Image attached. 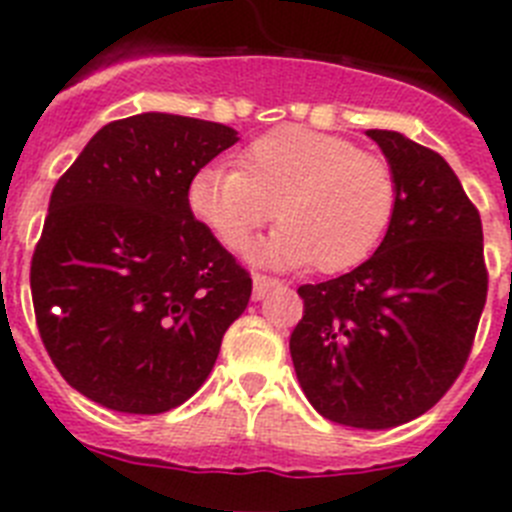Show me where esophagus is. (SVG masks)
<instances>
[{
  "label": "esophagus",
  "instance_id": "34e87169",
  "mask_svg": "<svg viewBox=\"0 0 512 512\" xmlns=\"http://www.w3.org/2000/svg\"><path fill=\"white\" fill-rule=\"evenodd\" d=\"M279 279L277 277H266V274H256L253 277V300H264L266 295H269L271 289L279 287Z\"/></svg>",
  "mask_w": 512,
  "mask_h": 512
}]
</instances>
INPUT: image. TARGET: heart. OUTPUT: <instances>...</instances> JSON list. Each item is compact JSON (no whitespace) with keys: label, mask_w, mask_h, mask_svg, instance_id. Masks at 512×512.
Masks as SVG:
<instances>
[{"label":"heart","mask_w":512,"mask_h":512,"mask_svg":"<svg viewBox=\"0 0 512 512\" xmlns=\"http://www.w3.org/2000/svg\"><path fill=\"white\" fill-rule=\"evenodd\" d=\"M387 158L341 135L277 128L243 151L241 166H205L189 182V207L233 251L277 217L282 228L259 259L320 274L354 269L377 251L397 210Z\"/></svg>","instance_id":"heart-1"}]
</instances>
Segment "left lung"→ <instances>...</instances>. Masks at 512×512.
Wrapping results in <instances>:
<instances>
[{
  "mask_svg": "<svg viewBox=\"0 0 512 512\" xmlns=\"http://www.w3.org/2000/svg\"><path fill=\"white\" fill-rule=\"evenodd\" d=\"M366 135L397 174L395 220L364 264L297 289L289 351L323 418L382 431L451 390L485 310L487 266L479 210L451 166L395 130Z\"/></svg>",
  "mask_w": 512,
  "mask_h": 512,
  "instance_id": "1",
  "label": "left lung"
}]
</instances>
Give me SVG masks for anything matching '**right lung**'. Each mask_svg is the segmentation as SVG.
Segmentation results:
<instances>
[{
	"label": "right lung",
	"instance_id": "1",
	"mask_svg": "<svg viewBox=\"0 0 512 512\" xmlns=\"http://www.w3.org/2000/svg\"><path fill=\"white\" fill-rule=\"evenodd\" d=\"M235 140L220 122L125 117L53 187L30 261L35 323L61 377L104 408L187 402L251 300V274L189 207L192 176Z\"/></svg>",
	"mask_w": 512,
	"mask_h": 512
}]
</instances>
